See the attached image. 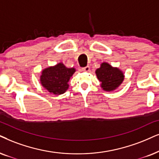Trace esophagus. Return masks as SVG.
<instances>
[{
  "mask_svg": "<svg viewBox=\"0 0 159 159\" xmlns=\"http://www.w3.org/2000/svg\"><path fill=\"white\" fill-rule=\"evenodd\" d=\"M89 70H90V67L89 66H86V67L82 68V71L84 72H89Z\"/></svg>",
  "mask_w": 159,
  "mask_h": 159,
  "instance_id": "34e87169",
  "label": "esophagus"
}]
</instances>
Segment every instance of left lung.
<instances>
[{
    "label": "left lung",
    "mask_w": 159,
    "mask_h": 159,
    "mask_svg": "<svg viewBox=\"0 0 159 159\" xmlns=\"http://www.w3.org/2000/svg\"><path fill=\"white\" fill-rule=\"evenodd\" d=\"M100 86L104 91L112 92L117 89L124 81V73L118 67H112L107 62L100 64V67L95 70Z\"/></svg>",
    "instance_id": "left-lung-1"
}]
</instances>
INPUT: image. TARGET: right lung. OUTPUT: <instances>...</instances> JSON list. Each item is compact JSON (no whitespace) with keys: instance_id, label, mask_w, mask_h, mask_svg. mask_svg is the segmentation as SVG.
I'll use <instances>...</instances> for the list:
<instances>
[{"instance_id":"add662e5","label":"right lung","mask_w":159,"mask_h":159,"mask_svg":"<svg viewBox=\"0 0 159 159\" xmlns=\"http://www.w3.org/2000/svg\"><path fill=\"white\" fill-rule=\"evenodd\" d=\"M75 70L74 67H67L62 62H59L57 65L43 69L39 81L50 93L60 95L68 89L69 81Z\"/></svg>"}]
</instances>
